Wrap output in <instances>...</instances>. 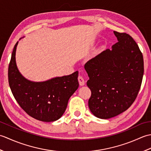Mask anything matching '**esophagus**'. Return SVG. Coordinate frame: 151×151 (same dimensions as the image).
I'll list each match as a JSON object with an SVG mask.
<instances>
[{"label":"esophagus","instance_id":"esophagus-1","mask_svg":"<svg viewBox=\"0 0 151 151\" xmlns=\"http://www.w3.org/2000/svg\"><path fill=\"white\" fill-rule=\"evenodd\" d=\"M78 82H79V84L81 86H84L85 84V81L84 78L82 77V76H78Z\"/></svg>","mask_w":151,"mask_h":151}]
</instances>
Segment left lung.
Listing matches in <instances>:
<instances>
[{
	"label": "left lung",
	"instance_id": "obj_1",
	"mask_svg": "<svg viewBox=\"0 0 151 151\" xmlns=\"http://www.w3.org/2000/svg\"><path fill=\"white\" fill-rule=\"evenodd\" d=\"M118 42L85 64L95 116L107 119L126 111L136 99L144 72L143 58L130 35L114 31Z\"/></svg>",
	"mask_w": 151,
	"mask_h": 151
}]
</instances>
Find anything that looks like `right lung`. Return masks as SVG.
I'll return each instance as SVG.
<instances>
[{
	"mask_svg": "<svg viewBox=\"0 0 151 151\" xmlns=\"http://www.w3.org/2000/svg\"><path fill=\"white\" fill-rule=\"evenodd\" d=\"M15 45L8 67L9 85L15 100L27 114L41 121L52 122L62 116L69 98L78 88V72L53 78L45 82H32L19 71L15 62Z\"/></svg>",
	"mask_w": 151,
	"mask_h": 151,
	"instance_id": "obj_1",
	"label": "right lung"
}]
</instances>
